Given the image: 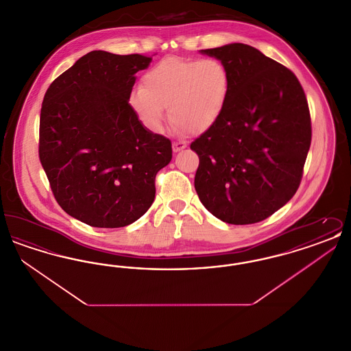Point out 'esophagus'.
Listing matches in <instances>:
<instances>
[{"label":"esophagus","mask_w":351,"mask_h":351,"mask_svg":"<svg viewBox=\"0 0 351 351\" xmlns=\"http://www.w3.org/2000/svg\"><path fill=\"white\" fill-rule=\"evenodd\" d=\"M185 147H186V142H184V141H178V142L172 143L173 152H179V151L184 150Z\"/></svg>","instance_id":"esophagus-1"}]
</instances>
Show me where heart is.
Returning <instances> with one entry per match:
<instances>
[{
  "instance_id": "obj_1",
  "label": "heart",
  "mask_w": 351,
  "mask_h": 351,
  "mask_svg": "<svg viewBox=\"0 0 351 351\" xmlns=\"http://www.w3.org/2000/svg\"><path fill=\"white\" fill-rule=\"evenodd\" d=\"M230 93L226 67L213 58L168 56L155 63L136 85L129 102L139 119L160 130L168 116L179 130L208 132L222 116Z\"/></svg>"
}]
</instances>
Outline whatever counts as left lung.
<instances>
[{
    "mask_svg": "<svg viewBox=\"0 0 351 351\" xmlns=\"http://www.w3.org/2000/svg\"><path fill=\"white\" fill-rule=\"evenodd\" d=\"M230 76L225 110L191 143L200 163L195 188L223 222L256 223L296 193L311 147L308 101L295 73L249 45L201 50Z\"/></svg>",
    "mask_w": 351,
    "mask_h": 351,
    "instance_id": "obj_1",
    "label": "left lung"
}]
</instances>
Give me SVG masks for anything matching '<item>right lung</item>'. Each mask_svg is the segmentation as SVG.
Returning <instances> with one entry per match:
<instances>
[{
	"instance_id": "1",
	"label": "right lung",
	"mask_w": 351,
	"mask_h": 351,
	"mask_svg": "<svg viewBox=\"0 0 351 351\" xmlns=\"http://www.w3.org/2000/svg\"><path fill=\"white\" fill-rule=\"evenodd\" d=\"M150 56L90 51L51 83L40 109L39 159L62 209L95 228H122L155 199L171 141L151 133L129 104Z\"/></svg>"
}]
</instances>
